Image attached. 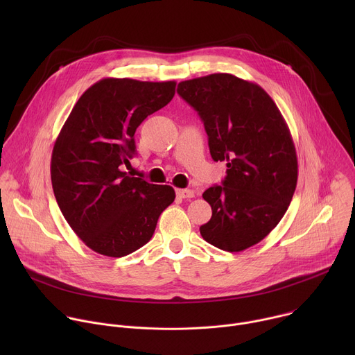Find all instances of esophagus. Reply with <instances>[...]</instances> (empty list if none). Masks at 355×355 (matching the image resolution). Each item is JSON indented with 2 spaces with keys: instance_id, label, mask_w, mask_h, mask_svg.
<instances>
[{
  "instance_id": "1",
  "label": "esophagus",
  "mask_w": 355,
  "mask_h": 355,
  "mask_svg": "<svg viewBox=\"0 0 355 355\" xmlns=\"http://www.w3.org/2000/svg\"><path fill=\"white\" fill-rule=\"evenodd\" d=\"M175 193H177V196L178 198H193L195 196V193H193V191L192 189H177L175 191Z\"/></svg>"
}]
</instances>
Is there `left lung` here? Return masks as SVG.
I'll return each mask as SVG.
<instances>
[{"mask_svg": "<svg viewBox=\"0 0 355 355\" xmlns=\"http://www.w3.org/2000/svg\"><path fill=\"white\" fill-rule=\"evenodd\" d=\"M177 92L204 121L212 159L227 167L222 185L202 193L212 208L202 237L230 252L260 243L285 215L297 182L282 114L259 84L233 74L181 81Z\"/></svg>", "mask_w": 355, "mask_h": 355, "instance_id": "1", "label": "left lung"}]
</instances>
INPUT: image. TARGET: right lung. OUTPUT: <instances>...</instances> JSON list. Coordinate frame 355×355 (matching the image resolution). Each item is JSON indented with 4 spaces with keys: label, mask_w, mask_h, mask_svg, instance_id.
Wrapping results in <instances>:
<instances>
[{
    "label": "right lung",
    "mask_w": 355,
    "mask_h": 355,
    "mask_svg": "<svg viewBox=\"0 0 355 355\" xmlns=\"http://www.w3.org/2000/svg\"><path fill=\"white\" fill-rule=\"evenodd\" d=\"M175 81L103 78L73 107L52 151L58 205L74 233L98 254L123 257L144 245L175 198L170 185L122 171L136 153L135 132L166 107Z\"/></svg>",
    "instance_id": "1"
}]
</instances>
